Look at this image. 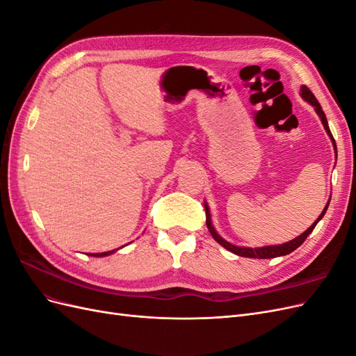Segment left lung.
<instances>
[{
  "label": "left lung",
  "instance_id": "left-lung-1",
  "mask_svg": "<svg viewBox=\"0 0 356 356\" xmlns=\"http://www.w3.org/2000/svg\"><path fill=\"white\" fill-rule=\"evenodd\" d=\"M300 92H301V93H300V95H301V98H303L305 101H307L312 106H315V111H316V114L319 115L322 124H324V129L327 131L328 136L331 138L332 145H334V152H336V157H337V147H336V141H334V138H332V135H331V131H330V127H328V122H327V117H325V113L322 111V106L319 105L318 99L315 98V95L310 92V89L307 88V86H301ZM328 204H330V202L327 203V207L324 208V211L321 212V215L318 217V220H316L314 224H312L310 227H309L305 233H301L300 236H297L296 239L289 241V242H286V243H282V245H268V246H261V248L236 246V245H232V243H230V242H227V241H224V239L221 238V236L217 233V230L213 229L212 221H211L209 208H208L207 202H204V211H207V225H208V230H209V233L212 234V238H213L215 241H217L221 246H224V248H225V250H229L230 252H233V254H236V255H239V257H248V258H275V257H282V255H286V254H289V252H293L294 250H297V248L306 241L307 236H309L312 232H314V229L316 227V224L319 222V220H321L322 217H324L325 212H327V209H328Z\"/></svg>",
  "mask_w": 356,
  "mask_h": 356
}]
</instances>
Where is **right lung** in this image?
Masks as SVG:
<instances>
[{
    "label": "right lung",
    "mask_w": 356,
    "mask_h": 356,
    "mask_svg": "<svg viewBox=\"0 0 356 356\" xmlns=\"http://www.w3.org/2000/svg\"><path fill=\"white\" fill-rule=\"evenodd\" d=\"M117 250H113V251H106V252H98V254H89L92 257H106V255H111L113 252H115Z\"/></svg>",
    "instance_id": "right-lung-1"
}]
</instances>
